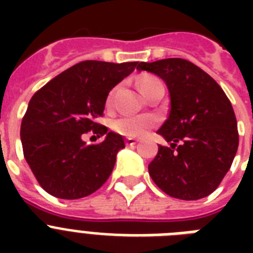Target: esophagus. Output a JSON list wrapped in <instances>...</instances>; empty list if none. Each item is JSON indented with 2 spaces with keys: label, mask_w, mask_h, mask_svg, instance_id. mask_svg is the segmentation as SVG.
I'll return each instance as SVG.
<instances>
[{
  "label": "esophagus",
  "mask_w": 253,
  "mask_h": 253,
  "mask_svg": "<svg viewBox=\"0 0 253 253\" xmlns=\"http://www.w3.org/2000/svg\"><path fill=\"white\" fill-rule=\"evenodd\" d=\"M136 143H138V140H136V139H132V138L126 139L127 146H134V144H136Z\"/></svg>",
  "instance_id": "esophagus-1"
}]
</instances>
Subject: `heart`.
Returning a JSON list of instances; mask_svg holds the SVG:
<instances>
[{
    "instance_id": "1",
    "label": "heart",
    "mask_w": 253,
    "mask_h": 253,
    "mask_svg": "<svg viewBox=\"0 0 253 253\" xmlns=\"http://www.w3.org/2000/svg\"><path fill=\"white\" fill-rule=\"evenodd\" d=\"M156 81V79L152 77H144L139 81V89H142L143 86L151 84ZM111 95H109L107 98V103L111 102ZM156 123V119L150 115H123L119 117L113 122V130L118 134L127 136V138H139L146 134L147 131L150 130L151 127Z\"/></svg>"
}]
</instances>
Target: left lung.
Instances as JSON below:
<instances>
[{
	"label": "left lung",
	"instance_id": "left-lung-1",
	"mask_svg": "<svg viewBox=\"0 0 253 253\" xmlns=\"http://www.w3.org/2000/svg\"><path fill=\"white\" fill-rule=\"evenodd\" d=\"M139 72L160 77L169 91L168 119L159 128L169 143L148 166L151 178L168 196L196 201L211 194L235 158V113L214 79L184 59L139 63Z\"/></svg>",
	"mask_w": 253,
	"mask_h": 253
}]
</instances>
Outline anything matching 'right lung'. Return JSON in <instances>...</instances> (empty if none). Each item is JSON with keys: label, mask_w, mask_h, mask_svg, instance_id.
<instances>
[{"label": "right lung", "mask_w": 253, "mask_h": 253, "mask_svg": "<svg viewBox=\"0 0 253 253\" xmlns=\"http://www.w3.org/2000/svg\"><path fill=\"white\" fill-rule=\"evenodd\" d=\"M138 61L86 60L47 83L30 99L22 119L21 142L27 164L51 196L79 200L102 186L125 148L122 135L98 123L110 90L134 72ZM105 139L87 146L82 135Z\"/></svg>", "instance_id": "obj_1"}]
</instances>
